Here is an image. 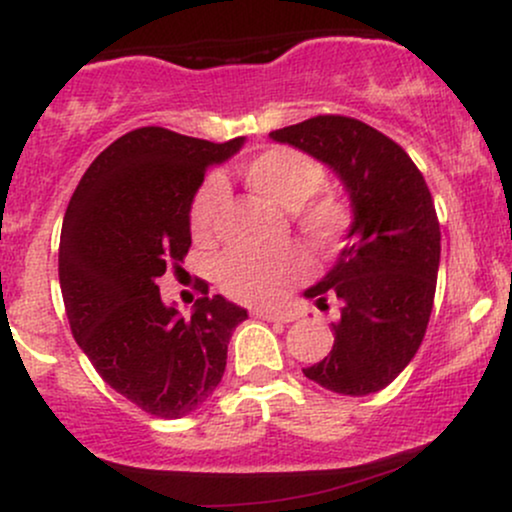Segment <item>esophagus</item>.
<instances>
[{"label":"esophagus","mask_w":512,"mask_h":512,"mask_svg":"<svg viewBox=\"0 0 512 512\" xmlns=\"http://www.w3.org/2000/svg\"><path fill=\"white\" fill-rule=\"evenodd\" d=\"M252 315L260 317V320H269V322H291L289 313H276V310H252Z\"/></svg>","instance_id":"1"}]
</instances>
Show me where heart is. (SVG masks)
Masks as SVG:
<instances>
[{
    "mask_svg": "<svg viewBox=\"0 0 512 512\" xmlns=\"http://www.w3.org/2000/svg\"><path fill=\"white\" fill-rule=\"evenodd\" d=\"M250 192L274 207L291 211L293 223L310 243L334 245L351 223V211L339 197H315L325 185V168L313 156L289 146H274L240 166ZM221 190L209 182L192 202V233L207 238L219 211ZM305 272V257L296 245L269 250H228L216 264L219 286L243 303H274Z\"/></svg>",
    "mask_w": 512,
    "mask_h": 512,
    "instance_id": "b5f03b06",
    "label": "heart"
}]
</instances>
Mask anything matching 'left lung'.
<instances>
[{"mask_svg":"<svg viewBox=\"0 0 512 512\" xmlns=\"http://www.w3.org/2000/svg\"><path fill=\"white\" fill-rule=\"evenodd\" d=\"M269 137L325 163L351 204L337 262L303 293L325 308L327 296L339 301L332 351L303 368L305 378L339 395H373L424 342L440 264L431 192L402 146L354 117L317 115Z\"/></svg>","mask_w":512,"mask_h":512,"instance_id":"1","label":"left lung"}]
</instances>
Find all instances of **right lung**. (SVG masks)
<instances>
[{
  "label": "right lung",
  "instance_id": "obj_1",
  "mask_svg": "<svg viewBox=\"0 0 512 512\" xmlns=\"http://www.w3.org/2000/svg\"><path fill=\"white\" fill-rule=\"evenodd\" d=\"M163 127L127 132L76 185L62 221L60 286L76 344L98 375L146 414L180 419L221 383L231 334L248 310L207 296L180 315L156 279L190 250L204 173L243 149Z\"/></svg>",
  "mask_w": 512,
  "mask_h": 512
}]
</instances>
